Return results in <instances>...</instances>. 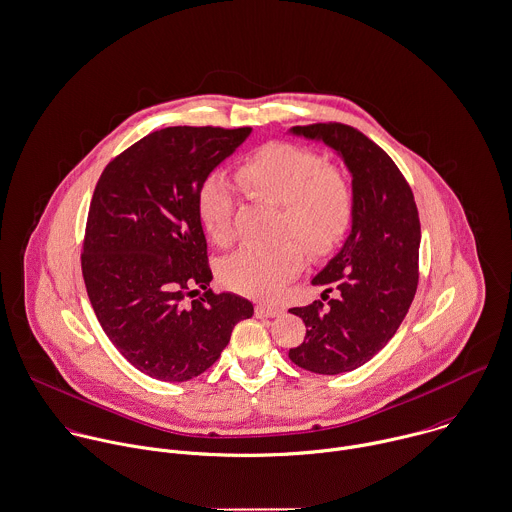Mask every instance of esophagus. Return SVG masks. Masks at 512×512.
<instances>
[{"instance_id": "1", "label": "esophagus", "mask_w": 512, "mask_h": 512, "mask_svg": "<svg viewBox=\"0 0 512 512\" xmlns=\"http://www.w3.org/2000/svg\"><path fill=\"white\" fill-rule=\"evenodd\" d=\"M280 314H282V310L276 306H256L258 318H278Z\"/></svg>"}]
</instances>
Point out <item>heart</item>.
Wrapping results in <instances>:
<instances>
[{
    "instance_id": "1",
    "label": "heart",
    "mask_w": 512,
    "mask_h": 512,
    "mask_svg": "<svg viewBox=\"0 0 512 512\" xmlns=\"http://www.w3.org/2000/svg\"><path fill=\"white\" fill-rule=\"evenodd\" d=\"M244 190L282 208V234H296L314 252H330L353 218V190L345 174L306 147L268 143L238 165ZM234 196L222 176H208L196 194V214L214 244L232 238ZM304 266V248L290 238L270 248L244 246L220 266L222 282L244 296L268 300Z\"/></svg>"
}]
</instances>
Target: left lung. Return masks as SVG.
Returning <instances> with one entry per match:
<instances>
[{
	"label": "left lung",
	"mask_w": 512,
	"mask_h": 512,
	"mask_svg": "<svg viewBox=\"0 0 512 512\" xmlns=\"http://www.w3.org/2000/svg\"><path fill=\"white\" fill-rule=\"evenodd\" d=\"M292 133L324 141L351 172V232L312 280L326 288L324 300L334 290L338 296L328 306L318 300L290 310L308 328L290 359L312 373L338 375L367 363L407 316L419 282V212L397 165L357 129L316 123Z\"/></svg>",
	"instance_id": "1"
}]
</instances>
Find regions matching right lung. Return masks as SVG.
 Listing matches in <instances>:
<instances>
[{
  "label": "right lung",
  "instance_id": "right-lung-1",
  "mask_svg": "<svg viewBox=\"0 0 512 512\" xmlns=\"http://www.w3.org/2000/svg\"><path fill=\"white\" fill-rule=\"evenodd\" d=\"M250 127H167L115 157L87 216L81 270L95 316L139 371L161 381L204 373L254 306L208 286L196 194ZM202 287L207 292L189 298Z\"/></svg>",
  "mask_w": 512,
  "mask_h": 512
}]
</instances>
